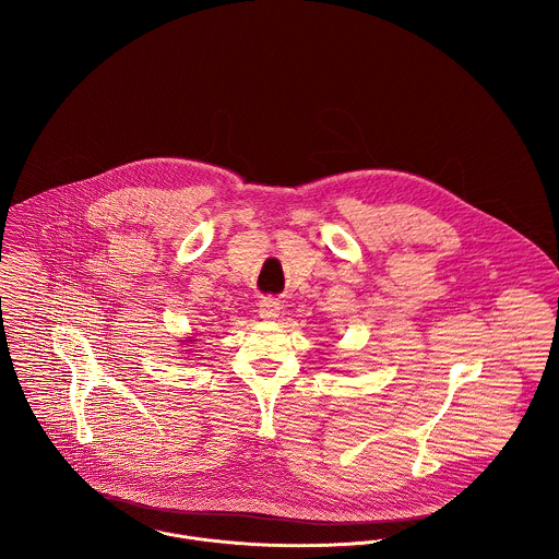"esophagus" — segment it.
<instances>
[{
    "label": "esophagus",
    "mask_w": 559,
    "mask_h": 559,
    "mask_svg": "<svg viewBox=\"0 0 559 559\" xmlns=\"http://www.w3.org/2000/svg\"><path fill=\"white\" fill-rule=\"evenodd\" d=\"M280 310H282V306H280V301L277 299H262L260 304H258V314H260V319L264 320H275L280 317Z\"/></svg>",
    "instance_id": "obj_1"
}]
</instances>
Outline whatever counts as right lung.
Segmentation results:
<instances>
[{
	"label": "right lung",
	"mask_w": 559,
	"mask_h": 559,
	"mask_svg": "<svg viewBox=\"0 0 559 559\" xmlns=\"http://www.w3.org/2000/svg\"><path fill=\"white\" fill-rule=\"evenodd\" d=\"M189 342H195V340H191V337H187V340H185V344H189Z\"/></svg>",
	"instance_id": "obj_1"
}]
</instances>
